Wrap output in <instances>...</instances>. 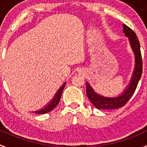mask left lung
Wrapping results in <instances>:
<instances>
[{
  "label": "left lung",
  "mask_w": 147,
  "mask_h": 147,
  "mask_svg": "<svg viewBox=\"0 0 147 147\" xmlns=\"http://www.w3.org/2000/svg\"><path fill=\"white\" fill-rule=\"evenodd\" d=\"M123 32L129 38L130 46L134 54L135 65L130 82L123 92L116 97H105L94 91L89 82H86V93L88 99L98 109L113 110L123 107L129 101L134 92L138 82L142 74V59L140 50V44L134 31L129 26L123 24Z\"/></svg>",
  "instance_id": "1"
}]
</instances>
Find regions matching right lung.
Wrapping results in <instances>:
<instances>
[{"label":"right lung","mask_w":147,"mask_h":147,"mask_svg":"<svg viewBox=\"0 0 147 147\" xmlns=\"http://www.w3.org/2000/svg\"><path fill=\"white\" fill-rule=\"evenodd\" d=\"M65 85H66V82L63 84L62 86L59 88V89L57 91V92L55 93L54 98L44 107L42 109H39L38 111H34V113H37V114H45V113H49V112L52 111V110L55 108V107L57 105V104L59 103V101L61 98V95H62V92H63V90L65 88Z\"/></svg>","instance_id":"obj_1"}]
</instances>
